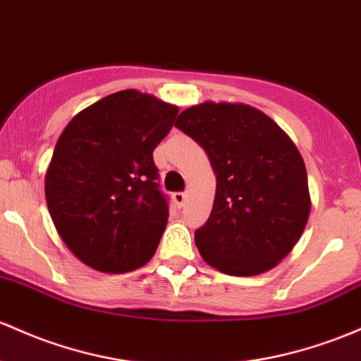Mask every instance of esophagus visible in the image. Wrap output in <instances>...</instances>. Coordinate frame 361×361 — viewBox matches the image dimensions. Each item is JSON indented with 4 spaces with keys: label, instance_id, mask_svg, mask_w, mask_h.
<instances>
[{
    "label": "esophagus",
    "instance_id": "34e87169",
    "mask_svg": "<svg viewBox=\"0 0 361 361\" xmlns=\"http://www.w3.org/2000/svg\"><path fill=\"white\" fill-rule=\"evenodd\" d=\"M173 200L176 202L178 207H183L185 202H187V193H185V192H176V193H173Z\"/></svg>",
    "mask_w": 361,
    "mask_h": 361
}]
</instances>
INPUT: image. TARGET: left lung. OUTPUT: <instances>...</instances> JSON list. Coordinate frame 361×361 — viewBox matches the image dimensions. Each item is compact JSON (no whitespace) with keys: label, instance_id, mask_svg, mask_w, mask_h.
<instances>
[{"label":"left lung","instance_id":"obj_1","mask_svg":"<svg viewBox=\"0 0 361 361\" xmlns=\"http://www.w3.org/2000/svg\"><path fill=\"white\" fill-rule=\"evenodd\" d=\"M176 128L207 152L216 197L195 231L202 259L229 276H257L279 264L310 214L302 154L267 114L247 104L204 102L180 114Z\"/></svg>","mask_w":361,"mask_h":361}]
</instances>
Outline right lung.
<instances>
[{
	"label": "right lung",
	"mask_w": 361,
	"mask_h": 361,
	"mask_svg": "<svg viewBox=\"0 0 361 361\" xmlns=\"http://www.w3.org/2000/svg\"><path fill=\"white\" fill-rule=\"evenodd\" d=\"M178 108L128 89L80 111L59 135L46 173V202L77 259L121 274L147 264L168 223L152 152Z\"/></svg>",
	"instance_id": "add662e5"
}]
</instances>
